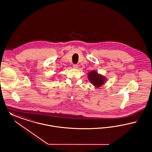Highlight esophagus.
<instances>
[{"label":"esophagus","mask_w":152,"mask_h":152,"mask_svg":"<svg viewBox=\"0 0 152 152\" xmlns=\"http://www.w3.org/2000/svg\"><path fill=\"white\" fill-rule=\"evenodd\" d=\"M73 67H74V69H77V68L78 67V64H73Z\"/></svg>","instance_id":"esophagus-1"}]
</instances>
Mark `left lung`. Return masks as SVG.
<instances>
[{"label":"left lung","instance_id":"8db88e82","mask_svg":"<svg viewBox=\"0 0 152 152\" xmlns=\"http://www.w3.org/2000/svg\"><path fill=\"white\" fill-rule=\"evenodd\" d=\"M88 78L90 82L96 88L102 85L106 81V78L101 74H98L96 71H92L88 74Z\"/></svg>","mask_w":152,"mask_h":152}]
</instances>
